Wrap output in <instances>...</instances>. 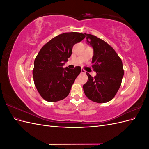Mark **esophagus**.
<instances>
[{
	"mask_svg": "<svg viewBox=\"0 0 149 149\" xmlns=\"http://www.w3.org/2000/svg\"><path fill=\"white\" fill-rule=\"evenodd\" d=\"M81 73H86V71L84 69H81Z\"/></svg>",
	"mask_w": 149,
	"mask_h": 149,
	"instance_id": "obj_1",
	"label": "esophagus"
}]
</instances>
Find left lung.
Here are the masks:
<instances>
[{
	"instance_id": "obj_1",
	"label": "left lung",
	"mask_w": 149,
	"mask_h": 149,
	"mask_svg": "<svg viewBox=\"0 0 149 149\" xmlns=\"http://www.w3.org/2000/svg\"><path fill=\"white\" fill-rule=\"evenodd\" d=\"M85 35L94 49L92 67L97 74L93 77L86 73L88 79L83 85L84 92L92 101L105 103L114 98L120 86L124 73L123 62L105 41L91 34Z\"/></svg>"
}]
</instances>
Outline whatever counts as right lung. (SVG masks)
Instances as JSON below:
<instances>
[{
	"mask_svg": "<svg viewBox=\"0 0 149 149\" xmlns=\"http://www.w3.org/2000/svg\"><path fill=\"white\" fill-rule=\"evenodd\" d=\"M78 32L60 34L49 40L40 49L34 61L33 77L40 96L48 102H56L68 95L72 85L81 71L63 67L72 53L74 44L85 38Z\"/></svg>",
	"mask_w": 149,
	"mask_h": 149,
	"instance_id": "add662e5",
	"label": "right lung"
}]
</instances>
